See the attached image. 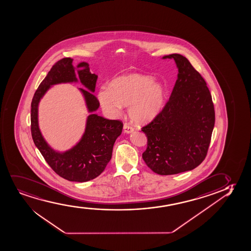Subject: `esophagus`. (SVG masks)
Wrapping results in <instances>:
<instances>
[{"label": "esophagus", "mask_w": 251, "mask_h": 251, "mask_svg": "<svg viewBox=\"0 0 251 251\" xmlns=\"http://www.w3.org/2000/svg\"><path fill=\"white\" fill-rule=\"evenodd\" d=\"M123 128H124L125 133H130V132H132L134 130L133 127L130 126V125L127 124V123L124 125Z\"/></svg>", "instance_id": "esophagus-1"}]
</instances>
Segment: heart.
<instances>
[{
	"instance_id": "b5f03b06",
	"label": "heart",
	"mask_w": 251,
	"mask_h": 251,
	"mask_svg": "<svg viewBox=\"0 0 251 251\" xmlns=\"http://www.w3.org/2000/svg\"><path fill=\"white\" fill-rule=\"evenodd\" d=\"M98 99L101 107L110 114L128 106V114L136 123H146L161 112L166 99L163 83L150 75L130 74L112 79L108 89H101Z\"/></svg>"
}]
</instances>
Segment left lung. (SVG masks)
Segmentation results:
<instances>
[{"label":"left lung","instance_id":"left-lung-1","mask_svg":"<svg viewBox=\"0 0 251 251\" xmlns=\"http://www.w3.org/2000/svg\"><path fill=\"white\" fill-rule=\"evenodd\" d=\"M178 68L172 94L161 112L142 128L147 137L143 159L162 176L196 168L205 159L215 126V108L206 82L187 58L171 54Z\"/></svg>","mask_w":251,"mask_h":251}]
</instances>
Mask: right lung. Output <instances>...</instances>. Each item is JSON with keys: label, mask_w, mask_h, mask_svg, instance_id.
Instances as JSON below:
<instances>
[{"label": "right lung", "mask_w": 251, "mask_h": 251, "mask_svg": "<svg viewBox=\"0 0 251 251\" xmlns=\"http://www.w3.org/2000/svg\"><path fill=\"white\" fill-rule=\"evenodd\" d=\"M72 61L70 57H64L56 62L35 91L31 101L30 129L35 146L56 174L68 181L84 182L98 177L104 171L111 159L114 142L122 132L123 122L120 120H108L98 114H90L85 134L72 150L60 153L48 146L39 130V101L51 85L77 81ZM88 66L86 63H80L77 68H85L78 70V75L80 82L88 90L80 88V91L85 96L89 111L93 112L99 107V101L92 93L95 91L98 75L91 73Z\"/></svg>", "instance_id": "1"}]
</instances>
